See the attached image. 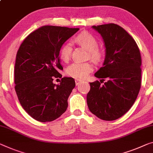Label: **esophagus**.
<instances>
[{
  "label": "esophagus",
  "instance_id": "34e87169",
  "mask_svg": "<svg viewBox=\"0 0 153 153\" xmlns=\"http://www.w3.org/2000/svg\"><path fill=\"white\" fill-rule=\"evenodd\" d=\"M82 82H83V81H82L81 80H79V79H76V80H75V83H76V85H79L81 84Z\"/></svg>",
  "mask_w": 153,
  "mask_h": 153
}]
</instances>
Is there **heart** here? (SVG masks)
Returning a JSON list of instances; mask_svg holds the SVG:
<instances>
[{
  "mask_svg": "<svg viewBox=\"0 0 153 153\" xmlns=\"http://www.w3.org/2000/svg\"><path fill=\"white\" fill-rule=\"evenodd\" d=\"M75 41L80 45L84 46L89 51V58L93 62L99 63L104 58V53L98 48V42L97 39L90 33L83 32L79 34L75 38ZM72 51V46L70 42L63 44L60 49V57L64 62L70 59ZM94 65L90 62L78 63L75 62L70 65L65 70L68 76L75 79H84L92 72Z\"/></svg>",
  "mask_w": 153,
  "mask_h": 153,
  "instance_id": "b5f03b06",
  "label": "heart"
}]
</instances>
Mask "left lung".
<instances>
[{
    "label": "left lung",
    "instance_id": "8db88e82",
    "mask_svg": "<svg viewBox=\"0 0 153 153\" xmlns=\"http://www.w3.org/2000/svg\"><path fill=\"white\" fill-rule=\"evenodd\" d=\"M92 28L102 37L106 55L102 67L94 74L102 80L90 83L87 103L90 111L100 119L115 120L131 109L139 94L140 51L134 39L120 26L109 23Z\"/></svg>",
    "mask_w": 153,
    "mask_h": 153
}]
</instances>
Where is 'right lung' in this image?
Instances as JSON below:
<instances>
[{
    "mask_svg": "<svg viewBox=\"0 0 153 153\" xmlns=\"http://www.w3.org/2000/svg\"><path fill=\"white\" fill-rule=\"evenodd\" d=\"M79 30L44 26L34 30L21 44L14 68L15 90L25 111L42 123L53 121L66 111L68 98L75 87L73 78L59 72L60 49ZM62 79L59 85L52 81Z\"/></svg>",
    "mask_w": 153,
    "mask_h": 153,
    "instance_id": "right-lung-1",
    "label": "right lung"
}]
</instances>
